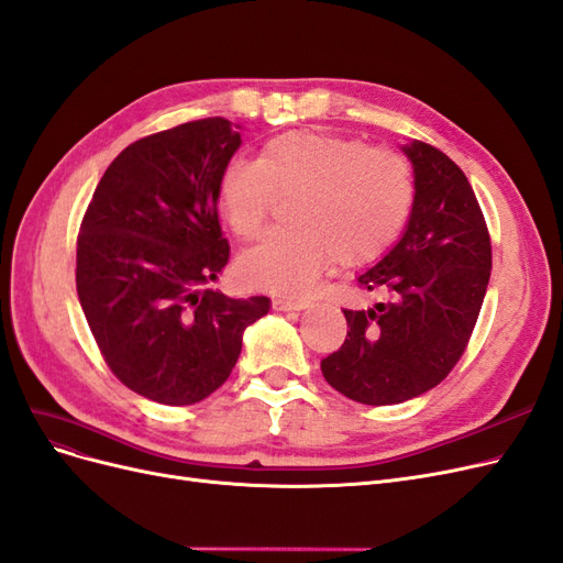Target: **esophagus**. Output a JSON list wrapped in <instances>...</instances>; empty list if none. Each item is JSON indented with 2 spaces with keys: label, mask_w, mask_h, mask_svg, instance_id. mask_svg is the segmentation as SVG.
<instances>
[{
  "label": "esophagus",
  "mask_w": 563,
  "mask_h": 563,
  "mask_svg": "<svg viewBox=\"0 0 563 563\" xmlns=\"http://www.w3.org/2000/svg\"><path fill=\"white\" fill-rule=\"evenodd\" d=\"M273 307L277 309V312H300V309L307 307V302H302V300H288V298H275Z\"/></svg>",
  "instance_id": "34e87169"
}]
</instances>
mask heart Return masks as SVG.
<instances>
[{"mask_svg":"<svg viewBox=\"0 0 563 563\" xmlns=\"http://www.w3.org/2000/svg\"><path fill=\"white\" fill-rule=\"evenodd\" d=\"M277 196H298L290 223L249 249L240 277L277 296H305L335 261L361 267L398 240L410 217L415 184L394 151L317 130H296L263 144L256 161H232L217 198L230 230L254 240Z\"/></svg>","mask_w":563,"mask_h":563,"instance_id":"b5f03b06","label":"heart"}]
</instances>
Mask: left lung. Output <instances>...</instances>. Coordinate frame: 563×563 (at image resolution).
Wrapping results in <instances>:
<instances>
[{"instance_id":"8db88e82","label":"left lung","mask_w":563,"mask_h":563,"mask_svg":"<svg viewBox=\"0 0 563 563\" xmlns=\"http://www.w3.org/2000/svg\"><path fill=\"white\" fill-rule=\"evenodd\" d=\"M415 200L400 240L356 277L386 300L344 309L346 340L321 361L325 382L363 405L431 391L466 349L492 275V242L475 192L431 144L402 146Z\"/></svg>"}]
</instances>
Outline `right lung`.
<instances>
[{
  "label": "right lung",
  "instance_id": "obj_1",
  "mask_svg": "<svg viewBox=\"0 0 563 563\" xmlns=\"http://www.w3.org/2000/svg\"><path fill=\"white\" fill-rule=\"evenodd\" d=\"M240 144L219 115L151 134L113 158L84 217L76 294L111 373L148 400L214 394L269 312L209 286L230 258L217 186Z\"/></svg>",
  "mask_w": 563,
  "mask_h": 563
}]
</instances>
